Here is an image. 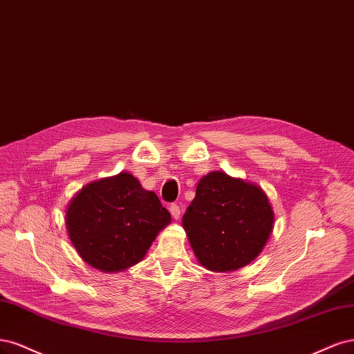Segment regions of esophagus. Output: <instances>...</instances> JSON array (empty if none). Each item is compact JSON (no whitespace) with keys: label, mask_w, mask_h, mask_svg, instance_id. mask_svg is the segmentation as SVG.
Masks as SVG:
<instances>
[{"label":"esophagus","mask_w":354,"mask_h":354,"mask_svg":"<svg viewBox=\"0 0 354 354\" xmlns=\"http://www.w3.org/2000/svg\"><path fill=\"white\" fill-rule=\"evenodd\" d=\"M170 214H172V218H174L175 221H178V219H179V216H180V209H179L178 204H172V206H170Z\"/></svg>","instance_id":"obj_1"}]
</instances>
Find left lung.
<instances>
[{
  "label": "left lung",
  "mask_w": 354,
  "mask_h": 354,
  "mask_svg": "<svg viewBox=\"0 0 354 354\" xmlns=\"http://www.w3.org/2000/svg\"><path fill=\"white\" fill-rule=\"evenodd\" d=\"M275 216L265 191L225 172L203 176L182 226L198 263L213 272L243 268L261 253Z\"/></svg>",
  "instance_id": "obj_1"
}]
</instances>
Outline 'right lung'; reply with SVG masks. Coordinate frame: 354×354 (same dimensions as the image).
<instances>
[{
  "instance_id": "add662e5",
  "label": "right lung",
  "mask_w": 354,
  "mask_h": 354,
  "mask_svg": "<svg viewBox=\"0 0 354 354\" xmlns=\"http://www.w3.org/2000/svg\"><path fill=\"white\" fill-rule=\"evenodd\" d=\"M172 218L153 191L122 172L85 185L66 210V227L79 256L101 272L141 261Z\"/></svg>"
}]
</instances>
